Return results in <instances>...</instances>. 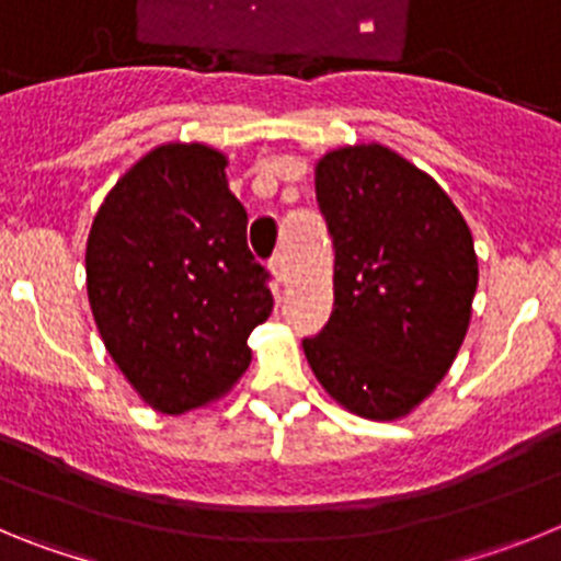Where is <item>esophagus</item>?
Here are the masks:
<instances>
[{"label": "esophagus", "mask_w": 561, "mask_h": 561, "mask_svg": "<svg viewBox=\"0 0 561 561\" xmlns=\"http://www.w3.org/2000/svg\"><path fill=\"white\" fill-rule=\"evenodd\" d=\"M272 275L280 280V284H286V277H289V264H286V257L284 255H275L272 257V264H270Z\"/></svg>", "instance_id": "obj_1"}]
</instances>
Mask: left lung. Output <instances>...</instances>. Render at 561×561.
<instances>
[{"mask_svg":"<svg viewBox=\"0 0 561 561\" xmlns=\"http://www.w3.org/2000/svg\"><path fill=\"white\" fill-rule=\"evenodd\" d=\"M314 187L334 238V314L304 340L306 359L348 413L404 419L438 388L469 331L472 230L427 171L379 142L323 153Z\"/></svg>","mask_w":561,"mask_h":561,"instance_id":"obj_1","label":"left lung"}]
</instances>
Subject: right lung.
I'll list each match as a JSON object with an SVG mask.
<instances>
[{"label":"right lung","instance_id":"1","mask_svg":"<svg viewBox=\"0 0 561 561\" xmlns=\"http://www.w3.org/2000/svg\"><path fill=\"white\" fill-rule=\"evenodd\" d=\"M227 162L205 142L151 148L106 193L87 238L101 340L157 413H191L230 393L250 368L252 329L272 314Z\"/></svg>","mask_w":561,"mask_h":561}]
</instances>
